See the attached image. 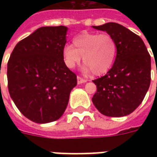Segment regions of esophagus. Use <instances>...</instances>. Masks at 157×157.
I'll return each mask as SVG.
<instances>
[{
    "mask_svg": "<svg viewBox=\"0 0 157 157\" xmlns=\"http://www.w3.org/2000/svg\"><path fill=\"white\" fill-rule=\"evenodd\" d=\"M87 82V80L82 78V77H80V76H77V83H78V84L85 83V82Z\"/></svg>",
    "mask_w": 157,
    "mask_h": 157,
    "instance_id": "1",
    "label": "esophagus"
}]
</instances>
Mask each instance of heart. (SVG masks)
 I'll return each instance as SVG.
<instances>
[{
  "instance_id": "b5f03b06",
  "label": "heart",
  "mask_w": 157,
  "mask_h": 157,
  "mask_svg": "<svg viewBox=\"0 0 157 157\" xmlns=\"http://www.w3.org/2000/svg\"><path fill=\"white\" fill-rule=\"evenodd\" d=\"M74 48L66 45L63 48L65 65L70 69L83 60V71H93L96 75L108 72L114 63L117 55V43L109 33H83L73 39Z\"/></svg>"
}]
</instances>
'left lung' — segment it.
I'll return each instance as SVG.
<instances>
[{"instance_id": "left-lung-1", "label": "left lung", "mask_w": 157, "mask_h": 157, "mask_svg": "<svg viewBox=\"0 0 157 157\" xmlns=\"http://www.w3.org/2000/svg\"><path fill=\"white\" fill-rule=\"evenodd\" d=\"M113 36L117 55L105 75L93 81L92 102L102 114L123 117L137 109L151 84V55L140 37L116 22L92 26Z\"/></svg>"}]
</instances>
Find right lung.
<instances>
[{"instance_id":"1","label":"right lung","mask_w":157,"mask_h":157,"mask_svg":"<svg viewBox=\"0 0 157 157\" xmlns=\"http://www.w3.org/2000/svg\"><path fill=\"white\" fill-rule=\"evenodd\" d=\"M67 30L39 28L17 43L7 63L10 96L19 111L38 124L60 118L77 84L63 59Z\"/></svg>"}]
</instances>
